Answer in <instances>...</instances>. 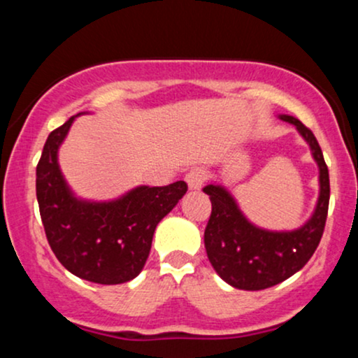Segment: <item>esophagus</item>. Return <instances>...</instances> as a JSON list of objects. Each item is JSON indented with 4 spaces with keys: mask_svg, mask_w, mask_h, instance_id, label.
Returning a JSON list of instances; mask_svg holds the SVG:
<instances>
[{
    "mask_svg": "<svg viewBox=\"0 0 358 358\" xmlns=\"http://www.w3.org/2000/svg\"><path fill=\"white\" fill-rule=\"evenodd\" d=\"M205 176L207 175H205L202 168H192V170L185 175V180H187L188 188H190V190H199V188H202Z\"/></svg>",
    "mask_w": 358,
    "mask_h": 358,
    "instance_id": "1",
    "label": "esophagus"
}]
</instances>
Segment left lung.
Segmentation results:
<instances>
[{
  "mask_svg": "<svg viewBox=\"0 0 358 358\" xmlns=\"http://www.w3.org/2000/svg\"><path fill=\"white\" fill-rule=\"evenodd\" d=\"M279 117L296 126L311 148V155L320 168L318 203L303 227L289 232H273L250 224L224 187L210 183L203 188L212 202L210 219L203 234L208 261L217 274L237 289H266L293 276L313 256L324 231L330 202V176L322 148L311 129L299 119L286 114Z\"/></svg>",
  "mask_w": 358,
  "mask_h": 358,
  "instance_id": "1",
  "label": "left lung"
}]
</instances>
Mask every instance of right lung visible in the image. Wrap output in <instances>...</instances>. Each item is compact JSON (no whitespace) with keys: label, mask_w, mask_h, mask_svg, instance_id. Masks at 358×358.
<instances>
[{"label":"right lung","mask_w":358,"mask_h":358,"mask_svg":"<svg viewBox=\"0 0 358 358\" xmlns=\"http://www.w3.org/2000/svg\"><path fill=\"white\" fill-rule=\"evenodd\" d=\"M73 119L48 134L36 165V200L45 236L62 266L77 278L121 285L141 273L156 225L188 187L180 180L166 187H138L113 202L76 199L57 162Z\"/></svg>","instance_id":"add662e5"}]
</instances>
